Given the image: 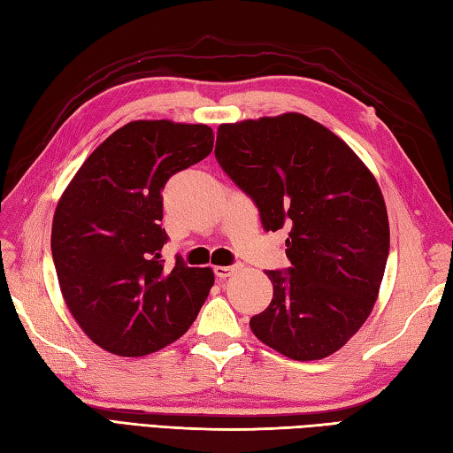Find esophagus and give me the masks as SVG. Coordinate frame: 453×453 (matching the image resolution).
I'll use <instances>...</instances> for the list:
<instances>
[{"instance_id": "1", "label": "esophagus", "mask_w": 453, "mask_h": 453, "mask_svg": "<svg viewBox=\"0 0 453 453\" xmlns=\"http://www.w3.org/2000/svg\"><path fill=\"white\" fill-rule=\"evenodd\" d=\"M237 268H239V265L216 266V268H214V273H216V276H218V278H227V276H232L234 273H237Z\"/></svg>"}]
</instances>
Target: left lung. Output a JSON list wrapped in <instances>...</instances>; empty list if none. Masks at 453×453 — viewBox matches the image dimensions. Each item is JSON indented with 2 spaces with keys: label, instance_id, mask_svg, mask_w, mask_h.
<instances>
[{
  "label": "left lung",
  "instance_id": "8db88e82",
  "mask_svg": "<svg viewBox=\"0 0 453 453\" xmlns=\"http://www.w3.org/2000/svg\"><path fill=\"white\" fill-rule=\"evenodd\" d=\"M216 159L255 202L265 232L288 227L286 271L251 317L258 341L292 360L336 352L368 319L389 255L386 202L368 167L297 112L221 124Z\"/></svg>",
  "mask_w": 453,
  "mask_h": 453
}]
</instances>
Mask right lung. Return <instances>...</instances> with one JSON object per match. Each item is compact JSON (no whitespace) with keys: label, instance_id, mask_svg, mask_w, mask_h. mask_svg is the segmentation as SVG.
<instances>
[{"label":"right lung","instance_id":"right-lung-1","mask_svg":"<svg viewBox=\"0 0 453 453\" xmlns=\"http://www.w3.org/2000/svg\"><path fill=\"white\" fill-rule=\"evenodd\" d=\"M214 146L206 124L134 120L75 173L56 206L52 258L67 310L119 356L161 350L188 331L214 284L211 268L165 266L163 196L175 173Z\"/></svg>","mask_w":453,"mask_h":453}]
</instances>
